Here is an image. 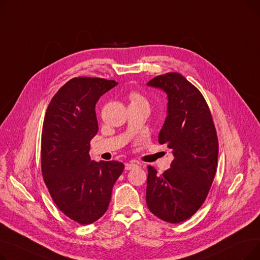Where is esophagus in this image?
Returning <instances> with one entry per match:
<instances>
[{
	"label": "esophagus",
	"instance_id": "1",
	"mask_svg": "<svg viewBox=\"0 0 260 260\" xmlns=\"http://www.w3.org/2000/svg\"><path fill=\"white\" fill-rule=\"evenodd\" d=\"M139 167V165L137 162H129V163H125V170L126 171H131V170H133V169H136V168H138Z\"/></svg>",
	"mask_w": 260,
	"mask_h": 260
}]
</instances>
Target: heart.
<instances>
[{
	"label": "heart",
	"instance_id": "obj_1",
	"mask_svg": "<svg viewBox=\"0 0 260 260\" xmlns=\"http://www.w3.org/2000/svg\"><path fill=\"white\" fill-rule=\"evenodd\" d=\"M128 101H129V106H144L148 108V101L142 93L139 91H131L128 93Z\"/></svg>",
	"mask_w": 260,
	"mask_h": 260
}]
</instances>
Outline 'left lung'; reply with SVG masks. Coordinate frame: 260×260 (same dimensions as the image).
<instances>
[{
  "label": "left lung",
  "instance_id": "8db88e82",
  "mask_svg": "<svg viewBox=\"0 0 260 260\" xmlns=\"http://www.w3.org/2000/svg\"><path fill=\"white\" fill-rule=\"evenodd\" d=\"M148 86L168 94V116L158 141L172 148L171 169L162 175L147 167L146 204L170 223L192 217L206 200L216 174L218 138L202 93L178 73L157 76Z\"/></svg>",
  "mask_w": 260,
  "mask_h": 260
}]
</instances>
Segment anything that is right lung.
Returning a JSON list of instances; mask_svg holds the SVG:
<instances>
[{
  "instance_id": "1",
  "label": "right lung",
  "mask_w": 260,
  "mask_h": 260,
  "mask_svg": "<svg viewBox=\"0 0 260 260\" xmlns=\"http://www.w3.org/2000/svg\"><path fill=\"white\" fill-rule=\"evenodd\" d=\"M117 84L102 78H74L46 109L41 140L44 182L60 211L80 224H90L104 215L124 170L119 161L95 162L89 156L90 140L99 129L95 103Z\"/></svg>"
}]
</instances>
